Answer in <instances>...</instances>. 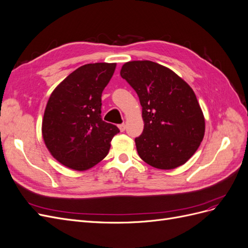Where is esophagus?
Instances as JSON below:
<instances>
[{"label":"esophagus","mask_w":248,"mask_h":248,"mask_svg":"<svg viewBox=\"0 0 248 248\" xmlns=\"http://www.w3.org/2000/svg\"><path fill=\"white\" fill-rule=\"evenodd\" d=\"M119 128H120V130H121V131L123 132V131H124L125 129H126V125H125L124 123H122V124H120V125H119Z\"/></svg>","instance_id":"1"}]
</instances>
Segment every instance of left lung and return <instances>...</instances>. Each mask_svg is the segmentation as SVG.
I'll list each match as a JSON object with an SVG mask.
<instances>
[{"label": "left lung", "mask_w": 248, "mask_h": 248, "mask_svg": "<svg viewBox=\"0 0 248 248\" xmlns=\"http://www.w3.org/2000/svg\"><path fill=\"white\" fill-rule=\"evenodd\" d=\"M120 74L142 108L144 130L136 138L140 158L160 170L182 166L205 133L204 115L192 89L174 71L152 61L127 62Z\"/></svg>", "instance_id": "8db88e82"}]
</instances>
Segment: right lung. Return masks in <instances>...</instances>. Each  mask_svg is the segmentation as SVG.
<instances>
[{"label": "right lung", "mask_w": 248, "mask_h": 248, "mask_svg": "<svg viewBox=\"0 0 248 248\" xmlns=\"http://www.w3.org/2000/svg\"><path fill=\"white\" fill-rule=\"evenodd\" d=\"M116 63L86 64L70 73L51 93L42 121L47 149L65 167L86 170L109 151L119 128L101 118V95Z\"/></svg>", "instance_id": "obj_1"}]
</instances>
